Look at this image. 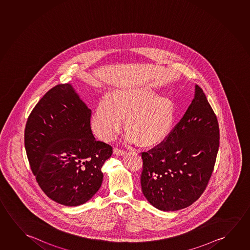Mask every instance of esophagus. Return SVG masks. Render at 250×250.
I'll return each mask as SVG.
<instances>
[{
	"label": "esophagus",
	"mask_w": 250,
	"mask_h": 250,
	"mask_svg": "<svg viewBox=\"0 0 250 250\" xmlns=\"http://www.w3.org/2000/svg\"><path fill=\"white\" fill-rule=\"evenodd\" d=\"M113 152H114V154H116V155H118V156H122V155L125 153V150H122V149L118 148V147H115V148L113 149Z\"/></svg>",
	"instance_id": "1"
}]
</instances>
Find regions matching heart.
Returning a JSON list of instances; mask_svg holds the SVG:
<instances>
[{
    "label": "heart",
    "mask_w": 250,
    "mask_h": 250,
    "mask_svg": "<svg viewBox=\"0 0 250 250\" xmlns=\"http://www.w3.org/2000/svg\"><path fill=\"white\" fill-rule=\"evenodd\" d=\"M130 131L127 139L143 146H157L169 135L175 119V106L169 98L158 96L147 86L116 89L100 100L92 118V129L103 140L119 131L122 118Z\"/></svg>",
    "instance_id": "obj_1"
}]
</instances>
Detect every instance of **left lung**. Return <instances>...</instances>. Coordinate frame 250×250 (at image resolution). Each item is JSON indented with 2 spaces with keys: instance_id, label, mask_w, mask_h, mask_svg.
Here are the masks:
<instances>
[{
  "instance_id": "1",
  "label": "left lung",
  "mask_w": 250,
  "mask_h": 250,
  "mask_svg": "<svg viewBox=\"0 0 250 250\" xmlns=\"http://www.w3.org/2000/svg\"><path fill=\"white\" fill-rule=\"evenodd\" d=\"M218 120L199 85L166 139L141 152L140 183L146 199L163 211L188 207L207 187L219 149Z\"/></svg>"
}]
</instances>
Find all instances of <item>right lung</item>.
Wrapping results in <instances>:
<instances>
[{
  "label": "right lung",
  "instance_id": "right-lung-1",
  "mask_svg": "<svg viewBox=\"0 0 250 250\" xmlns=\"http://www.w3.org/2000/svg\"><path fill=\"white\" fill-rule=\"evenodd\" d=\"M91 116L70 84L51 88L28 116L24 143L31 169L58 204H84L102 185L101 168L112 147L95 139Z\"/></svg>",
  "mask_w": 250,
  "mask_h": 250
}]
</instances>
